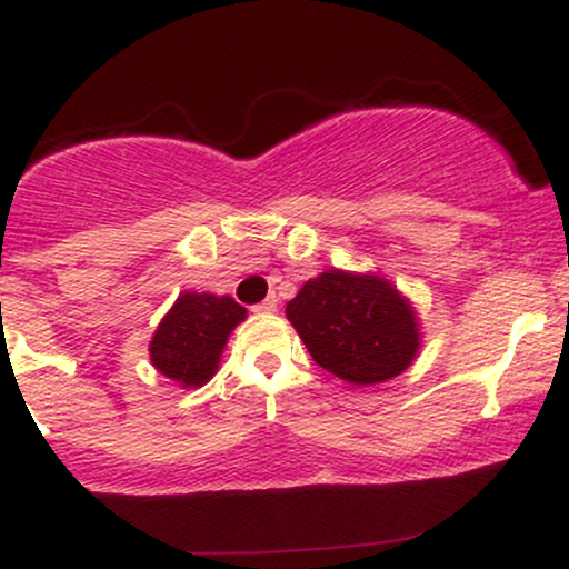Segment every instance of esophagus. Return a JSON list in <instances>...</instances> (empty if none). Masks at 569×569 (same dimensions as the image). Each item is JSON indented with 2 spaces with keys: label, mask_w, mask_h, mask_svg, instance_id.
Segmentation results:
<instances>
[{
  "label": "esophagus",
  "mask_w": 569,
  "mask_h": 569,
  "mask_svg": "<svg viewBox=\"0 0 569 569\" xmlns=\"http://www.w3.org/2000/svg\"><path fill=\"white\" fill-rule=\"evenodd\" d=\"M278 310V299L276 297H267L264 302L253 305V312H276Z\"/></svg>",
  "instance_id": "obj_1"
}]
</instances>
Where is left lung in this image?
Masks as SVG:
<instances>
[{
  "mask_svg": "<svg viewBox=\"0 0 569 569\" xmlns=\"http://www.w3.org/2000/svg\"><path fill=\"white\" fill-rule=\"evenodd\" d=\"M318 367L352 385L401 375L420 348L415 312L388 280L329 270L286 305Z\"/></svg>",
  "mask_w": 569,
  "mask_h": 569,
  "instance_id": "1",
  "label": "left lung"
}]
</instances>
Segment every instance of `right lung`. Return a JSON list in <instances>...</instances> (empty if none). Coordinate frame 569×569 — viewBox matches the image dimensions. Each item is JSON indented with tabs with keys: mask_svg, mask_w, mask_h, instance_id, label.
Returning a JSON list of instances; mask_svg holds the SVG:
<instances>
[{
	"mask_svg": "<svg viewBox=\"0 0 569 569\" xmlns=\"http://www.w3.org/2000/svg\"><path fill=\"white\" fill-rule=\"evenodd\" d=\"M246 318V310L230 297L187 291L154 331L149 356L171 380L198 388L219 367L230 331Z\"/></svg>",
	"mask_w": 569,
	"mask_h": 569,
	"instance_id": "add662e5",
	"label": "right lung"
}]
</instances>
